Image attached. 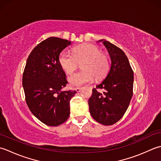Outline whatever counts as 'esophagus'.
I'll list each match as a JSON object with an SVG mask.
<instances>
[{
	"mask_svg": "<svg viewBox=\"0 0 161 161\" xmlns=\"http://www.w3.org/2000/svg\"><path fill=\"white\" fill-rule=\"evenodd\" d=\"M81 89H82V88L81 87H76V88H75V90H76V92H79L81 90Z\"/></svg>",
	"mask_w": 161,
	"mask_h": 161,
	"instance_id": "34e87169",
	"label": "esophagus"
}]
</instances>
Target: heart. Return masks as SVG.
Masks as SVG:
<instances>
[{
	"mask_svg": "<svg viewBox=\"0 0 161 161\" xmlns=\"http://www.w3.org/2000/svg\"><path fill=\"white\" fill-rule=\"evenodd\" d=\"M83 70L74 73L68 78L73 87L80 86L95 80H99L106 74L109 69V60L106 53L94 44H87L75 47L73 53L62 51L59 55V63L67 74H71L82 63Z\"/></svg>",
	"mask_w": 161,
	"mask_h": 161,
	"instance_id": "heart-1",
	"label": "heart"
}]
</instances>
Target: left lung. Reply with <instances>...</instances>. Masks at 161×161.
I'll return each instance as SVG.
<instances>
[{"label": "left lung", "mask_w": 161, "mask_h": 161, "mask_svg": "<svg viewBox=\"0 0 161 161\" xmlns=\"http://www.w3.org/2000/svg\"><path fill=\"white\" fill-rule=\"evenodd\" d=\"M103 42L110 55L109 73L101 83L92 89L88 103L94 119L103 125L117 122L126 113L133 96V71L124 52L104 39ZM98 89L104 90L103 93Z\"/></svg>", "instance_id": "8db88e82"}]
</instances>
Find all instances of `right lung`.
Returning a JSON list of instances; mask_svg holds the SVG:
<instances>
[{
	"instance_id": "1",
	"label": "right lung",
	"mask_w": 161,
	"mask_h": 161,
	"mask_svg": "<svg viewBox=\"0 0 161 161\" xmlns=\"http://www.w3.org/2000/svg\"><path fill=\"white\" fill-rule=\"evenodd\" d=\"M71 43L54 37L42 41L29 55L23 74L29 109L39 121L50 126L60 125L68 119L69 101L76 93L61 90L68 82L59 63V55Z\"/></svg>"
}]
</instances>
